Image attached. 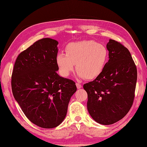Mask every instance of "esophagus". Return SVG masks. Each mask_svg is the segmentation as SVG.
Returning a JSON list of instances; mask_svg holds the SVG:
<instances>
[{"instance_id":"obj_1","label":"esophagus","mask_w":147,"mask_h":147,"mask_svg":"<svg viewBox=\"0 0 147 147\" xmlns=\"http://www.w3.org/2000/svg\"><path fill=\"white\" fill-rule=\"evenodd\" d=\"M76 87H77L78 89H80V88H81L82 87V85H81V84H80L79 83H76Z\"/></svg>"}]
</instances>
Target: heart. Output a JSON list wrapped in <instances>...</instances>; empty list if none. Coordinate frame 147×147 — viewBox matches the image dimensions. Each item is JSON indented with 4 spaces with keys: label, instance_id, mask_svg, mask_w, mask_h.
I'll return each instance as SVG.
<instances>
[{
    "label": "heart",
    "instance_id": "1",
    "mask_svg": "<svg viewBox=\"0 0 147 147\" xmlns=\"http://www.w3.org/2000/svg\"><path fill=\"white\" fill-rule=\"evenodd\" d=\"M65 53H59L56 63L62 76H68L76 64L77 76L86 80H93L101 74L107 64L108 50L93 40L71 43Z\"/></svg>",
    "mask_w": 147,
    "mask_h": 147
}]
</instances>
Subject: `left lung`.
<instances>
[{
    "label": "left lung",
    "mask_w": 147,
    "mask_h": 147,
    "mask_svg": "<svg viewBox=\"0 0 147 147\" xmlns=\"http://www.w3.org/2000/svg\"><path fill=\"white\" fill-rule=\"evenodd\" d=\"M109 61L100 76L83 85L88 94L87 109L96 123L109 125L121 120L133 105L137 69L128 49L109 40Z\"/></svg>",
    "instance_id": "left-lung-1"
}]
</instances>
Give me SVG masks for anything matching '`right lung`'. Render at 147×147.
I'll use <instances>...</instances> for the list:
<instances>
[{"instance_id": "right-lung-1", "label": "right lung", "mask_w": 147, "mask_h": 147, "mask_svg": "<svg viewBox=\"0 0 147 147\" xmlns=\"http://www.w3.org/2000/svg\"><path fill=\"white\" fill-rule=\"evenodd\" d=\"M57 40H39L21 52L12 71L14 97L26 117L36 126L53 128L64 121L77 88L57 73Z\"/></svg>"}]
</instances>
